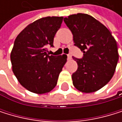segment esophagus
<instances>
[{
	"mask_svg": "<svg viewBox=\"0 0 122 122\" xmlns=\"http://www.w3.org/2000/svg\"><path fill=\"white\" fill-rule=\"evenodd\" d=\"M67 58H68L69 60H70V59H71V58H72V56H71V55H70V54H69V55L67 56Z\"/></svg>",
	"mask_w": 122,
	"mask_h": 122,
	"instance_id": "esophagus-1",
	"label": "esophagus"
}]
</instances>
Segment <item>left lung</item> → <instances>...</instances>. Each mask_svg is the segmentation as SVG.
I'll return each mask as SVG.
<instances>
[{
  "label": "left lung",
  "instance_id": "1",
  "mask_svg": "<svg viewBox=\"0 0 122 122\" xmlns=\"http://www.w3.org/2000/svg\"><path fill=\"white\" fill-rule=\"evenodd\" d=\"M72 31L75 46L83 53L73 57L77 69L72 74L74 86L80 92H97L108 83L119 60L118 46L110 30L93 17L78 13L64 19Z\"/></svg>",
  "mask_w": 122,
  "mask_h": 122
}]
</instances>
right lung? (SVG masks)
<instances>
[{"mask_svg": "<svg viewBox=\"0 0 122 122\" xmlns=\"http://www.w3.org/2000/svg\"><path fill=\"white\" fill-rule=\"evenodd\" d=\"M63 17L39 19L23 29L15 39L11 53L12 71L20 83L36 94L50 92L56 87L66 55L49 56Z\"/></svg>", "mask_w": 122, "mask_h": 122, "instance_id": "right-lung-1", "label": "right lung"}]
</instances>
